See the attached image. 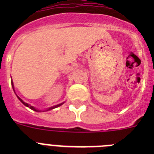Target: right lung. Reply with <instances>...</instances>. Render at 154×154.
Masks as SVG:
<instances>
[{"label":"right lung","instance_id":"right-lung-1","mask_svg":"<svg viewBox=\"0 0 154 154\" xmlns=\"http://www.w3.org/2000/svg\"><path fill=\"white\" fill-rule=\"evenodd\" d=\"M11 85H12V87H13V89H14V85H13V82H11ZM17 98H18V99L19 100H20V101L21 102V103H23V104L24 105V106H26L27 107H29L30 109H32V110H34V111H36V112H40V110H38V109H36L35 108V107H33L32 106H31V105H29V104H28V103H24V101H23L22 99H21V98H19L18 96H17ZM63 104V103H61V104H58V105H57V106H53V107H51V108H49L48 109H47V110H50V109H54V108H56V107H58V106H60L61 105H62Z\"/></svg>","mask_w":154,"mask_h":154}]
</instances>
